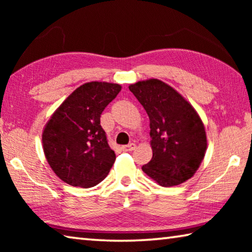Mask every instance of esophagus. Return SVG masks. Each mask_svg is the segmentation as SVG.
<instances>
[{"mask_svg": "<svg viewBox=\"0 0 252 252\" xmlns=\"http://www.w3.org/2000/svg\"><path fill=\"white\" fill-rule=\"evenodd\" d=\"M134 149H135V144L134 143H130V144H127V146L121 147V150L125 151V152L132 151V150H134Z\"/></svg>", "mask_w": 252, "mask_h": 252, "instance_id": "34e87169", "label": "esophagus"}]
</instances>
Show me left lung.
<instances>
[{
    "instance_id": "left-lung-1",
    "label": "left lung",
    "mask_w": 252,
    "mask_h": 252,
    "mask_svg": "<svg viewBox=\"0 0 252 252\" xmlns=\"http://www.w3.org/2000/svg\"><path fill=\"white\" fill-rule=\"evenodd\" d=\"M150 120L152 159L142 167L161 187H173L197 172L207 151L201 118L189 101L158 79L129 85Z\"/></svg>"
}]
</instances>
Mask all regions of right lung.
I'll list each match as a JSON object with an SVG mask.
<instances>
[{
	"mask_svg": "<svg viewBox=\"0 0 252 252\" xmlns=\"http://www.w3.org/2000/svg\"><path fill=\"white\" fill-rule=\"evenodd\" d=\"M121 88L97 81L80 85L44 126L42 147L46 161L67 185L91 188L108 176L116 153L106 141L100 117Z\"/></svg>",
	"mask_w": 252,
	"mask_h": 252,
	"instance_id": "1",
	"label": "right lung"
}]
</instances>
